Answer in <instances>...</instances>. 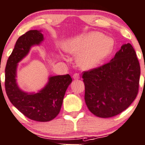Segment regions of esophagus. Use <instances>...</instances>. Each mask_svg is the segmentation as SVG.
Here are the masks:
<instances>
[{"mask_svg": "<svg viewBox=\"0 0 145 145\" xmlns=\"http://www.w3.org/2000/svg\"><path fill=\"white\" fill-rule=\"evenodd\" d=\"M73 79H79V74L78 73H74L72 76Z\"/></svg>", "mask_w": 145, "mask_h": 145, "instance_id": "34e87169", "label": "esophagus"}]
</instances>
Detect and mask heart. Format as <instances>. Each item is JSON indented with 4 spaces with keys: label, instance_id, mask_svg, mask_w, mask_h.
Wrapping results in <instances>:
<instances>
[{
    "label": "heart",
    "instance_id": "b5f03b06",
    "mask_svg": "<svg viewBox=\"0 0 145 145\" xmlns=\"http://www.w3.org/2000/svg\"><path fill=\"white\" fill-rule=\"evenodd\" d=\"M115 41L99 32H91L77 36L67 41L64 50L76 56L77 66L83 71L96 68L112 52Z\"/></svg>",
    "mask_w": 145,
    "mask_h": 145
}]
</instances>
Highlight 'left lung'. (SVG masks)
Returning a JSON list of instances; mask_svg holds the SVG:
<instances>
[{
  "mask_svg": "<svg viewBox=\"0 0 145 145\" xmlns=\"http://www.w3.org/2000/svg\"><path fill=\"white\" fill-rule=\"evenodd\" d=\"M140 67L130 43L123 44L109 63L83 74L85 102L99 118H110L127 109L136 97Z\"/></svg>",
  "mask_w": 145,
  "mask_h": 145,
  "instance_id": "obj_1",
  "label": "left lung"
}]
</instances>
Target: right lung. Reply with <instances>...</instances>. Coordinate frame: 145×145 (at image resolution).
<instances>
[{
	"label": "right lung",
	"mask_w": 145,
	"mask_h": 145,
	"mask_svg": "<svg viewBox=\"0 0 145 145\" xmlns=\"http://www.w3.org/2000/svg\"><path fill=\"white\" fill-rule=\"evenodd\" d=\"M41 30H29L18 39L5 67V91L11 103L27 118L48 122L59 113L65 93L72 82L68 74L49 76L45 86L37 93L23 91L17 83L18 64L33 46L44 40Z\"/></svg>",
	"instance_id": "right-lung-1"
}]
</instances>
